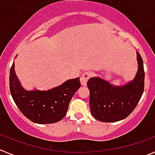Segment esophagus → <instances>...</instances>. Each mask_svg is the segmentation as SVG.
Here are the masks:
<instances>
[{
	"instance_id": "1",
	"label": "esophagus",
	"mask_w": 155,
	"mask_h": 155,
	"mask_svg": "<svg viewBox=\"0 0 155 155\" xmlns=\"http://www.w3.org/2000/svg\"><path fill=\"white\" fill-rule=\"evenodd\" d=\"M91 74H92V73L91 71H86L81 75V83L83 86H86L87 82L88 79L91 77Z\"/></svg>"
}]
</instances>
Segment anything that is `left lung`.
<instances>
[{
    "mask_svg": "<svg viewBox=\"0 0 155 155\" xmlns=\"http://www.w3.org/2000/svg\"><path fill=\"white\" fill-rule=\"evenodd\" d=\"M138 71L133 81L114 86L101 78L87 81L92 116L103 123H114L127 117L136 107L144 92L145 71L143 60L137 51Z\"/></svg>",
    "mask_w": 155,
    "mask_h": 155,
    "instance_id": "1",
    "label": "left lung"
}]
</instances>
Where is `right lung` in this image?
<instances>
[{
    "label": "right lung",
    "mask_w": 155,
    "mask_h": 155,
    "mask_svg": "<svg viewBox=\"0 0 155 155\" xmlns=\"http://www.w3.org/2000/svg\"><path fill=\"white\" fill-rule=\"evenodd\" d=\"M80 87V78H77L48 91H26L16 75L14 62L10 71V91L14 101L26 118L38 124L55 123L62 119Z\"/></svg>",
    "instance_id": "obj_1"
}]
</instances>
